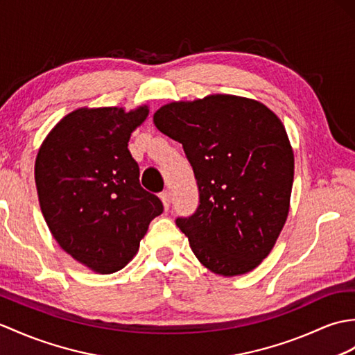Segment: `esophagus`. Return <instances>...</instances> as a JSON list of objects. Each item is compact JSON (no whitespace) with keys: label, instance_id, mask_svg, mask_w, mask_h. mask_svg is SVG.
<instances>
[{"label":"esophagus","instance_id":"obj_1","mask_svg":"<svg viewBox=\"0 0 355 355\" xmlns=\"http://www.w3.org/2000/svg\"><path fill=\"white\" fill-rule=\"evenodd\" d=\"M160 200H162V202H163L164 210H168L169 205H171V193H169L168 191L162 192V193H160Z\"/></svg>","mask_w":355,"mask_h":355}]
</instances>
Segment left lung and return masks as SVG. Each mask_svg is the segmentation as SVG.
<instances>
[{
    "label": "left lung",
    "instance_id": "1",
    "mask_svg": "<svg viewBox=\"0 0 355 355\" xmlns=\"http://www.w3.org/2000/svg\"><path fill=\"white\" fill-rule=\"evenodd\" d=\"M153 121L192 164L200 205L177 227L196 259L222 277L257 268L291 207L295 159L283 122L260 101L222 94L164 104Z\"/></svg>",
    "mask_w": 355,
    "mask_h": 355
}]
</instances>
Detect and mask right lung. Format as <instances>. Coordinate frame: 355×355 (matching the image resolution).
Wrapping results in <instances>:
<instances>
[{"label": "right lung", "mask_w": 355, "mask_h": 355, "mask_svg": "<svg viewBox=\"0 0 355 355\" xmlns=\"http://www.w3.org/2000/svg\"><path fill=\"white\" fill-rule=\"evenodd\" d=\"M150 109L81 107L66 114L40 145L35 180L53 237L73 260L113 274L133 260L150 222L163 211L139 183L128 151Z\"/></svg>", "instance_id": "right-lung-1"}]
</instances>
